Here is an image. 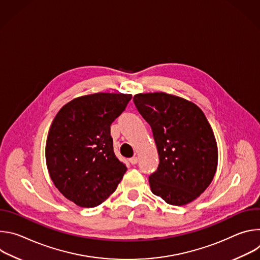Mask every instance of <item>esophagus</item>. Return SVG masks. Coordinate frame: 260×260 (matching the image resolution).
<instances>
[{"instance_id":"obj_1","label":"esophagus","mask_w":260,"mask_h":260,"mask_svg":"<svg viewBox=\"0 0 260 260\" xmlns=\"http://www.w3.org/2000/svg\"><path fill=\"white\" fill-rule=\"evenodd\" d=\"M129 162H131L132 165H136V164L138 162V157H137V156H134V157L129 158Z\"/></svg>"}]
</instances>
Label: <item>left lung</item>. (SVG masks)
<instances>
[{
	"label": "left lung",
	"instance_id": "obj_1",
	"mask_svg": "<svg viewBox=\"0 0 260 260\" xmlns=\"http://www.w3.org/2000/svg\"><path fill=\"white\" fill-rule=\"evenodd\" d=\"M134 103L151 126L159 155L149 176L152 193L173 206L194 201L212 182L218 162L216 140L204 112L166 92L136 94Z\"/></svg>",
	"mask_w": 260,
	"mask_h": 260
}]
</instances>
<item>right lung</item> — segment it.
Returning a JSON list of instances; mask_svg holds the SVG:
<instances>
[{
    "instance_id": "1",
    "label": "right lung",
    "mask_w": 260,
    "mask_h": 260,
    "mask_svg": "<svg viewBox=\"0 0 260 260\" xmlns=\"http://www.w3.org/2000/svg\"><path fill=\"white\" fill-rule=\"evenodd\" d=\"M129 93H93L71 101L54 117L46 141L51 180L64 198L93 208L113 193L126 166L113 150L111 124L125 110Z\"/></svg>"
}]
</instances>
